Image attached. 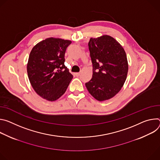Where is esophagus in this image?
<instances>
[{"mask_svg": "<svg viewBox=\"0 0 160 160\" xmlns=\"http://www.w3.org/2000/svg\"><path fill=\"white\" fill-rule=\"evenodd\" d=\"M80 74H81V73H80V72H76V73L75 74V75H76V76H78H78H80Z\"/></svg>", "mask_w": 160, "mask_h": 160, "instance_id": "obj_1", "label": "esophagus"}]
</instances>
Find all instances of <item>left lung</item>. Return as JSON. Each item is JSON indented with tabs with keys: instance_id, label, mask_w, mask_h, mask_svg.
Listing matches in <instances>:
<instances>
[{
	"instance_id": "8db88e82",
	"label": "left lung",
	"mask_w": 160,
	"mask_h": 160,
	"mask_svg": "<svg viewBox=\"0 0 160 160\" xmlns=\"http://www.w3.org/2000/svg\"><path fill=\"white\" fill-rule=\"evenodd\" d=\"M88 48L93 76L86 87L96 100H109L121 90L126 81L128 70L126 52L116 39L108 35L91 38Z\"/></svg>"
}]
</instances>
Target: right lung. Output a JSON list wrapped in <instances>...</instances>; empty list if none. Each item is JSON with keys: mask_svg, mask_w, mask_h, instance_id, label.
Listing matches in <instances>:
<instances>
[{"mask_svg": "<svg viewBox=\"0 0 160 160\" xmlns=\"http://www.w3.org/2000/svg\"><path fill=\"white\" fill-rule=\"evenodd\" d=\"M70 41L49 38L32 49L27 74L35 92L48 100L55 101L66 92L73 78L64 65L65 53Z\"/></svg>", "mask_w": 160, "mask_h": 160, "instance_id": "right-lung-1", "label": "right lung"}]
</instances>
